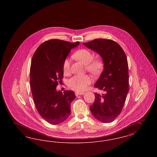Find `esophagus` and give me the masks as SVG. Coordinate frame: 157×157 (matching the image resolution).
Returning <instances> with one entry per match:
<instances>
[{
  "mask_svg": "<svg viewBox=\"0 0 157 157\" xmlns=\"http://www.w3.org/2000/svg\"><path fill=\"white\" fill-rule=\"evenodd\" d=\"M83 94H84L83 92H75V95L76 97H78L79 95H83Z\"/></svg>",
  "mask_w": 157,
  "mask_h": 157,
  "instance_id": "esophagus-1",
  "label": "esophagus"
}]
</instances>
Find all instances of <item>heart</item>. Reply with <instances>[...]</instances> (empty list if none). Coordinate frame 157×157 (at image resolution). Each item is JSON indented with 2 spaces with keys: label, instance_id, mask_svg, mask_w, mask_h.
I'll return each instance as SVG.
<instances>
[{
  "label": "heart",
  "instance_id": "b5f03b06",
  "mask_svg": "<svg viewBox=\"0 0 157 157\" xmlns=\"http://www.w3.org/2000/svg\"><path fill=\"white\" fill-rule=\"evenodd\" d=\"M74 56L75 59L79 60L86 65V68L91 74H98L104 67L102 60L99 58L93 59V54L90 51L82 49L76 51ZM70 60H65L63 63V72L65 75H69L71 71ZM91 82V78L89 75H76L68 81V86L72 90L76 91H82L86 89L88 85Z\"/></svg>",
  "mask_w": 157,
  "mask_h": 157
}]
</instances>
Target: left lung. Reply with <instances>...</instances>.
Listing matches in <instances>:
<instances>
[{
	"label": "left lung",
	"instance_id": "left-lung-1",
	"mask_svg": "<svg viewBox=\"0 0 157 157\" xmlns=\"http://www.w3.org/2000/svg\"><path fill=\"white\" fill-rule=\"evenodd\" d=\"M83 44L99 54L104 63V70L94 86L104 94L94 93L95 99L90 110L100 122H112L121 112L129 91L126 55L118 44L110 39H95Z\"/></svg>",
	"mask_w": 157,
	"mask_h": 157
}]
</instances>
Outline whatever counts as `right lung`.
<instances>
[{
    "mask_svg": "<svg viewBox=\"0 0 157 157\" xmlns=\"http://www.w3.org/2000/svg\"><path fill=\"white\" fill-rule=\"evenodd\" d=\"M79 44L51 39L37 48L31 62L30 83L37 112L48 122L58 125L71 115V104L75 99L72 90H56L63 78V63L71 49Z\"/></svg>",
    "mask_w": 157,
    "mask_h": 157,
    "instance_id": "1",
    "label": "right lung"
}]
</instances>
